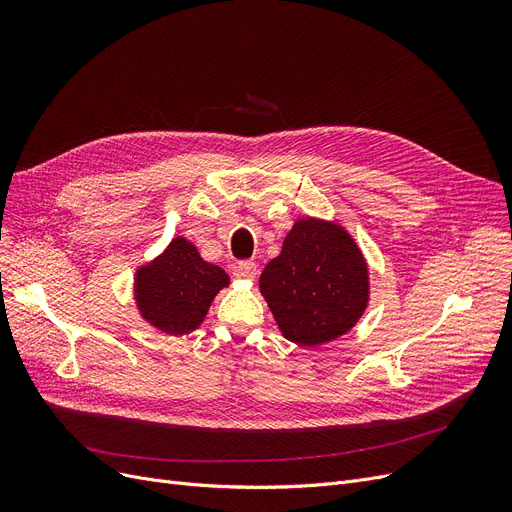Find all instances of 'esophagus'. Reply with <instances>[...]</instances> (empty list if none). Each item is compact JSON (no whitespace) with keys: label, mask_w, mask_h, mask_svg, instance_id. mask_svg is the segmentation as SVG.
I'll list each match as a JSON object with an SVG mask.
<instances>
[{"label":"esophagus","mask_w":512,"mask_h":512,"mask_svg":"<svg viewBox=\"0 0 512 512\" xmlns=\"http://www.w3.org/2000/svg\"><path fill=\"white\" fill-rule=\"evenodd\" d=\"M236 276L242 280H255L257 278V265L253 261H242L236 267Z\"/></svg>","instance_id":"obj_1"}]
</instances>
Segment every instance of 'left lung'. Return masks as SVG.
<instances>
[{
  "instance_id": "obj_1",
  "label": "left lung",
  "mask_w": 512,
  "mask_h": 512,
  "mask_svg": "<svg viewBox=\"0 0 512 512\" xmlns=\"http://www.w3.org/2000/svg\"><path fill=\"white\" fill-rule=\"evenodd\" d=\"M259 292L282 336L315 348L359 324L369 305V265L344 226L307 215L265 265Z\"/></svg>"
}]
</instances>
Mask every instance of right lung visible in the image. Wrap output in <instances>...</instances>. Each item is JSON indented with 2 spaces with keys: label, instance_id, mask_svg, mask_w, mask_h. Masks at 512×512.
<instances>
[{
  "label": "right lung",
  "instance_id": "1",
  "mask_svg": "<svg viewBox=\"0 0 512 512\" xmlns=\"http://www.w3.org/2000/svg\"><path fill=\"white\" fill-rule=\"evenodd\" d=\"M230 276L222 267L207 263L184 236L151 261L134 270L132 297L143 321L159 332L184 336L195 332Z\"/></svg>",
  "mask_w": 512,
  "mask_h": 512
}]
</instances>
